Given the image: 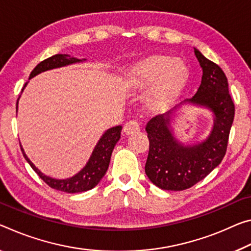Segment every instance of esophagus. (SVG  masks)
Listing matches in <instances>:
<instances>
[{
  "instance_id": "1",
  "label": "esophagus",
  "mask_w": 251,
  "mask_h": 251,
  "mask_svg": "<svg viewBox=\"0 0 251 251\" xmlns=\"http://www.w3.org/2000/svg\"><path fill=\"white\" fill-rule=\"evenodd\" d=\"M140 129H141V126H140V123L137 121H129L124 125V132L127 135L136 133Z\"/></svg>"
}]
</instances>
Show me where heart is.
Masks as SVG:
<instances>
[{
	"instance_id": "obj_1",
	"label": "heart",
	"mask_w": 251,
	"mask_h": 251,
	"mask_svg": "<svg viewBox=\"0 0 251 251\" xmlns=\"http://www.w3.org/2000/svg\"><path fill=\"white\" fill-rule=\"evenodd\" d=\"M188 75V67L180 59L152 55L129 67L125 82L132 89H144L153 85L149 100L152 106L163 108L177 96Z\"/></svg>"
}]
</instances>
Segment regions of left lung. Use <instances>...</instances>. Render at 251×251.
<instances>
[{"instance_id": "1", "label": "left lung", "mask_w": 251, "mask_h": 251, "mask_svg": "<svg viewBox=\"0 0 251 251\" xmlns=\"http://www.w3.org/2000/svg\"><path fill=\"white\" fill-rule=\"evenodd\" d=\"M194 54L202 68L197 94L168 113L150 119L145 127L150 141L145 173L162 190H186L203 180L220 164L228 145L234 117L228 80L220 67L206 59L197 48ZM185 103L202 106L214 115L212 132L205 140L196 145H183L174 135L172 122L177 108Z\"/></svg>"}]
</instances>
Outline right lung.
<instances>
[{"label":"right lung","instance_id":"1","mask_svg":"<svg viewBox=\"0 0 251 251\" xmlns=\"http://www.w3.org/2000/svg\"><path fill=\"white\" fill-rule=\"evenodd\" d=\"M83 61H86V59H78V58L71 57L69 54H54L52 57L48 58L46 60L40 62L39 65L32 70V73L30 74L29 79L33 78L37 75L45 73V71H48V70L61 68V67H66L69 65H74V63H79ZM27 82L25 83V87H23V89L25 88ZM19 99L20 97L18 98V101H17V113H18ZM121 132H122L121 125L111 127V128L107 129L106 132L101 135V137L99 138V141L96 144V146H95L93 153L90 155L88 162L86 163V165L83 166V168L79 171L77 174H75L74 176L62 178V180H60V178L48 176L46 174H43L41 171H40L37 166L30 161V158L26 156L22 145L20 144V146H21L22 154L26 160V162L29 163L34 172L37 173L38 176L50 186V188L58 191H62V192H67V193H78V192H85V191L91 190L93 188H95L99 182H100V180L106 174L107 169H108L109 166L110 156H111V153H113L114 147L116 145V143L119 141V138H121Z\"/></svg>","mask_w":251,"mask_h":251}]
</instances>
